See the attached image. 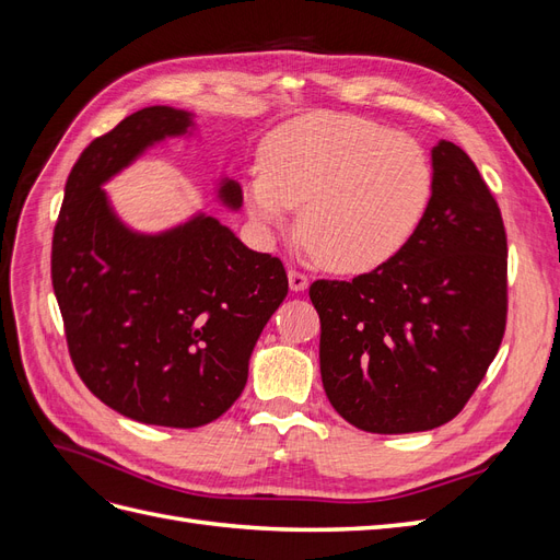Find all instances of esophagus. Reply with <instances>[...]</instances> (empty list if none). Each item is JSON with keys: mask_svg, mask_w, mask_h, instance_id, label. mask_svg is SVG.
<instances>
[{"mask_svg": "<svg viewBox=\"0 0 560 560\" xmlns=\"http://www.w3.org/2000/svg\"><path fill=\"white\" fill-rule=\"evenodd\" d=\"M287 278H290L292 292H303L308 287V276L301 273V270H296V268H290V273H287Z\"/></svg>", "mask_w": 560, "mask_h": 560, "instance_id": "obj_1", "label": "esophagus"}]
</instances>
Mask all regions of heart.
<instances>
[{
	"label": "heart",
	"instance_id": "1",
	"mask_svg": "<svg viewBox=\"0 0 560 560\" xmlns=\"http://www.w3.org/2000/svg\"><path fill=\"white\" fill-rule=\"evenodd\" d=\"M434 196L425 147L369 118L315 112L268 135L245 184L249 212L268 229L290 222L336 273H366L413 238Z\"/></svg>",
	"mask_w": 560,
	"mask_h": 560
}]
</instances>
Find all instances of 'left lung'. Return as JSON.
<instances>
[{
	"label": "left lung",
	"instance_id": "1",
	"mask_svg": "<svg viewBox=\"0 0 560 560\" xmlns=\"http://www.w3.org/2000/svg\"><path fill=\"white\" fill-rule=\"evenodd\" d=\"M434 196L393 259L315 280L319 374L338 416L376 434L434 430L465 409L506 327V231L453 142L432 149Z\"/></svg>",
	"mask_w": 560,
	"mask_h": 560
}]
</instances>
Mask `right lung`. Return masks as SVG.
Listing matches in <instances>:
<instances>
[{"mask_svg":"<svg viewBox=\"0 0 560 560\" xmlns=\"http://www.w3.org/2000/svg\"><path fill=\"white\" fill-rule=\"evenodd\" d=\"M189 114L144 107L81 151L65 184L50 280L79 378L109 409L147 425L200 428L241 397L247 362L287 296L278 257L247 249L212 217L138 235L100 184ZM222 198L238 208L235 182Z\"/></svg>","mask_w":560,"mask_h":560,"instance_id":"obj_1","label":"right lung"}]
</instances>
